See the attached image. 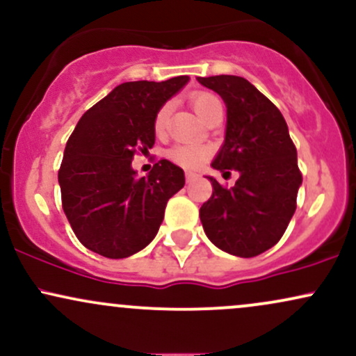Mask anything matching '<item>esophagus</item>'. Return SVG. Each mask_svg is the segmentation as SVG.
<instances>
[{"label":"esophagus","instance_id":"1","mask_svg":"<svg viewBox=\"0 0 356 356\" xmlns=\"http://www.w3.org/2000/svg\"><path fill=\"white\" fill-rule=\"evenodd\" d=\"M195 179H197V174L191 172V170H187V172H186V181L187 182H192V181H195Z\"/></svg>","mask_w":356,"mask_h":356}]
</instances>
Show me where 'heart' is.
<instances>
[{"mask_svg":"<svg viewBox=\"0 0 356 356\" xmlns=\"http://www.w3.org/2000/svg\"><path fill=\"white\" fill-rule=\"evenodd\" d=\"M192 108L195 110L199 117L202 120H206L207 117H211L212 113L218 112V110H222V102H220L214 93L209 92H197L191 97ZM169 113H170V105L165 104L164 107L157 112L154 120V130L157 136H164L167 130V124H169ZM170 159L175 162V164L184 165V167H199L206 161L207 157V149L202 145H177L170 150Z\"/></svg>","mask_w":356,"mask_h":356,"instance_id":"obj_1","label":"heart"}]
</instances>
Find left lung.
Segmentation results:
<instances>
[{"label":"left lung","mask_w":356,"mask_h":356,"mask_svg":"<svg viewBox=\"0 0 356 356\" xmlns=\"http://www.w3.org/2000/svg\"><path fill=\"white\" fill-rule=\"evenodd\" d=\"M226 104V136L212 169L236 170L239 179L224 189L214 177L212 195L199 216L214 246L232 256L252 257L273 248L296 209L303 177L284 117L254 85L236 75L197 76Z\"/></svg>","instance_id":"obj_1"}]
</instances>
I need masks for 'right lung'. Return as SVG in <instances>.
<instances>
[{
	"instance_id": "1",
	"label": "right lung",
	"mask_w": 356,
	"mask_h": 356,
	"mask_svg": "<svg viewBox=\"0 0 356 356\" xmlns=\"http://www.w3.org/2000/svg\"><path fill=\"white\" fill-rule=\"evenodd\" d=\"M189 80L125 81L76 124L58 184L68 222L90 251L122 259L142 251L159 232L167 201L186 184L184 170L162 159L137 177L132 161L137 150L152 149L155 115Z\"/></svg>"
}]
</instances>
